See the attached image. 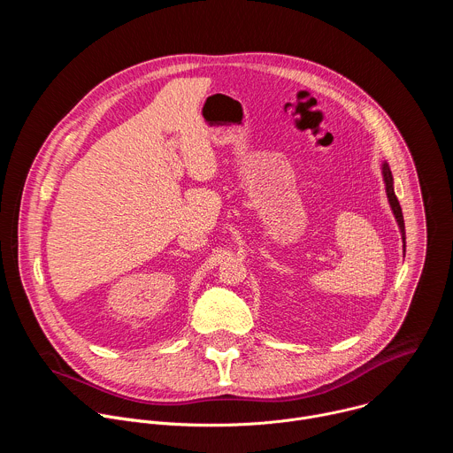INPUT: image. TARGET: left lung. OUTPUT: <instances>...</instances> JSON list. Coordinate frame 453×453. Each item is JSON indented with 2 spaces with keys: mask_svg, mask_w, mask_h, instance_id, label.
Returning a JSON list of instances; mask_svg holds the SVG:
<instances>
[{
  "mask_svg": "<svg viewBox=\"0 0 453 453\" xmlns=\"http://www.w3.org/2000/svg\"><path fill=\"white\" fill-rule=\"evenodd\" d=\"M381 177H383V184H385V193H387V201H389L391 211L396 219V224L400 227L402 233V242H403V256H405V222H403V213H402V206L396 199V193H395V179H393V172L389 168V163L381 161Z\"/></svg>",
  "mask_w": 453,
  "mask_h": 453,
  "instance_id": "8db88e82",
  "label": "left lung"
}]
</instances>
